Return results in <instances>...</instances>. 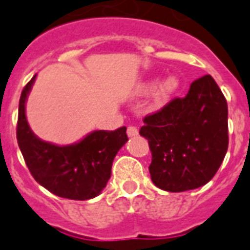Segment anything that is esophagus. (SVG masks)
Listing matches in <instances>:
<instances>
[{
  "instance_id": "esophagus-1",
  "label": "esophagus",
  "mask_w": 250,
  "mask_h": 250,
  "mask_svg": "<svg viewBox=\"0 0 250 250\" xmlns=\"http://www.w3.org/2000/svg\"><path fill=\"white\" fill-rule=\"evenodd\" d=\"M126 133H127V137H135V135L138 134V129H137L135 126H129L127 127Z\"/></svg>"
}]
</instances>
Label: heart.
Here are the masks:
<instances>
[{
  "instance_id": "heart-1",
  "label": "heart",
  "mask_w": 250,
  "mask_h": 250,
  "mask_svg": "<svg viewBox=\"0 0 250 250\" xmlns=\"http://www.w3.org/2000/svg\"><path fill=\"white\" fill-rule=\"evenodd\" d=\"M152 86V83H146L143 88L148 90ZM180 86L179 79L176 78L175 75L164 78L158 86L154 88V94H152V102L156 107H163L164 104L167 103L172 95L175 94Z\"/></svg>"
}]
</instances>
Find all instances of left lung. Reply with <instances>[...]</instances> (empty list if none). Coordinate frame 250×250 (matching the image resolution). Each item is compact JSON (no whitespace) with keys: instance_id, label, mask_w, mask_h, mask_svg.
I'll use <instances>...</instances> for the list:
<instances>
[{"instance_id":"left-lung-1","label":"left lung","mask_w":250,"mask_h":250,"mask_svg":"<svg viewBox=\"0 0 250 250\" xmlns=\"http://www.w3.org/2000/svg\"><path fill=\"white\" fill-rule=\"evenodd\" d=\"M139 134L148 141L152 183L167 191L208 184L228 148V108L211 75L195 79L185 98L146 116Z\"/></svg>"}]
</instances>
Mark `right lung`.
<instances>
[{
    "mask_svg": "<svg viewBox=\"0 0 250 250\" xmlns=\"http://www.w3.org/2000/svg\"><path fill=\"white\" fill-rule=\"evenodd\" d=\"M34 78L19 99L17 139L31 175L46 190L62 198L86 201L102 193L111 177L116 154L126 143V127L95 130L82 141L59 146L38 138L26 119V100Z\"/></svg>",
    "mask_w": 250,
    "mask_h": 250,
    "instance_id": "right-lung-1",
    "label": "right lung"
}]
</instances>
